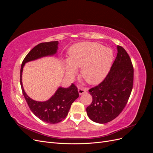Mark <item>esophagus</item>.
<instances>
[{
    "label": "esophagus",
    "instance_id": "1",
    "mask_svg": "<svg viewBox=\"0 0 153 153\" xmlns=\"http://www.w3.org/2000/svg\"><path fill=\"white\" fill-rule=\"evenodd\" d=\"M87 89L86 87H78V93H79L80 95L82 94L85 93V92H86L87 91Z\"/></svg>",
    "mask_w": 153,
    "mask_h": 153
}]
</instances>
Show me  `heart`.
Returning a JSON list of instances; mask_svg holds the SVG:
<instances>
[{
	"label": "heart",
	"instance_id": "1",
	"mask_svg": "<svg viewBox=\"0 0 153 153\" xmlns=\"http://www.w3.org/2000/svg\"><path fill=\"white\" fill-rule=\"evenodd\" d=\"M66 67L69 75H73L76 68H81V76L89 84L102 81L112 66L113 52L111 49L95 42H83L71 47Z\"/></svg>",
	"mask_w": 153,
	"mask_h": 153
}]
</instances>
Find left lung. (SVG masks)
<instances>
[{
  "label": "left lung",
  "instance_id": "1",
  "mask_svg": "<svg viewBox=\"0 0 153 153\" xmlns=\"http://www.w3.org/2000/svg\"><path fill=\"white\" fill-rule=\"evenodd\" d=\"M133 66L126 51L117 46V54L108 75L100 84L89 90L92 101L86 108L92 121L105 124L121 113L133 85Z\"/></svg>",
  "mask_w": 153,
  "mask_h": 153
}]
</instances>
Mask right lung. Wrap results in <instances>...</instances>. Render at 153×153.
<instances>
[{
  "instance_id": "obj_1",
  "label": "right lung",
  "mask_w": 153,
  "mask_h": 153,
  "mask_svg": "<svg viewBox=\"0 0 153 153\" xmlns=\"http://www.w3.org/2000/svg\"><path fill=\"white\" fill-rule=\"evenodd\" d=\"M58 44V41H56L41 43L36 45L24 58L20 69L22 93L30 110L41 121L50 124L58 123L67 116L71 104L79 96L77 87L72 84L68 88L59 87L54 95L48 101L43 102L36 101L32 100L25 93L22 85V75L23 68L26 62L56 53Z\"/></svg>"
}]
</instances>
